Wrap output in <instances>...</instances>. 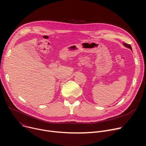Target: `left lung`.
I'll return each instance as SVG.
<instances>
[{
    "label": "left lung",
    "mask_w": 146,
    "mask_h": 146,
    "mask_svg": "<svg viewBox=\"0 0 146 146\" xmlns=\"http://www.w3.org/2000/svg\"><path fill=\"white\" fill-rule=\"evenodd\" d=\"M124 45L125 46V47H127L129 48V49L132 50V48H131V45H130L129 44H127V43H124Z\"/></svg>",
    "instance_id": "8db88e82"
}]
</instances>
